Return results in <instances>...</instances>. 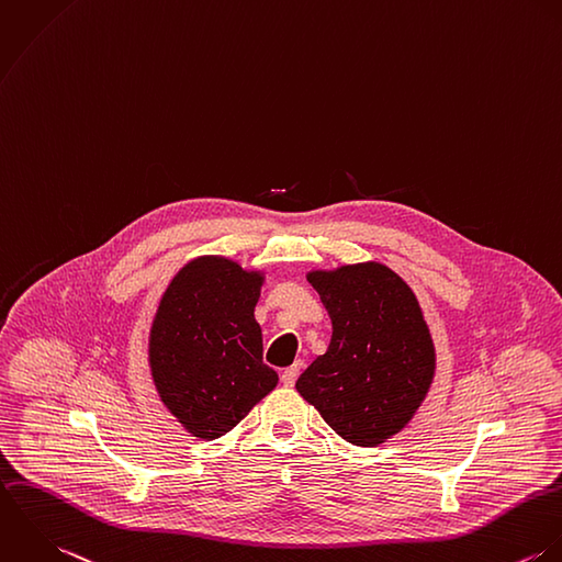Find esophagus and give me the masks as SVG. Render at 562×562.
<instances>
[{"instance_id":"34e87169","label":"esophagus","mask_w":562,"mask_h":562,"mask_svg":"<svg viewBox=\"0 0 562 562\" xmlns=\"http://www.w3.org/2000/svg\"><path fill=\"white\" fill-rule=\"evenodd\" d=\"M301 373V362H296L294 367H290V369H285L283 373H281V381H283V385H288V387H292L294 383H296V376Z\"/></svg>"}]
</instances>
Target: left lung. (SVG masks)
<instances>
[{
    "label": "left lung",
    "mask_w": 562,
    "mask_h": 562,
    "mask_svg": "<svg viewBox=\"0 0 562 562\" xmlns=\"http://www.w3.org/2000/svg\"><path fill=\"white\" fill-rule=\"evenodd\" d=\"M334 334L296 390L325 423L358 447H374L407 425L423 403L436 356L407 283L381 263L310 272Z\"/></svg>",
    "instance_id": "1"
}]
</instances>
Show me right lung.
<instances>
[{"label": "right lung", "instance_id": "add662e5", "mask_svg": "<svg viewBox=\"0 0 562 562\" xmlns=\"http://www.w3.org/2000/svg\"><path fill=\"white\" fill-rule=\"evenodd\" d=\"M263 277L224 257H200L172 279L150 329L161 401L195 438L231 431L279 376L263 364L255 321Z\"/></svg>", "mask_w": 562, "mask_h": 562}]
</instances>
